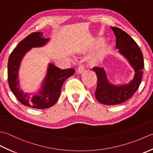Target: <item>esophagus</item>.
<instances>
[{
	"mask_svg": "<svg viewBox=\"0 0 153 153\" xmlns=\"http://www.w3.org/2000/svg\"><path fill=\"white\" fill-rule=\"evenodd\" d=\"M77 71H78V73H79V74L82 73L84 72V71H85V67H84L82 65H80V66H79V67H78Z\"/></svg>",
	"mask_w": 153,
	"mask_h": 153,
	"instance_id": "1",
	"label": "esophagus"
}]
</instances>
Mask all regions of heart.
<instances>
[{"label":"heart","mask_w":153,"mask_h":153,"mask_svg":"<svg viewBox=\"0 0 153 153\" xmlns=\"http://www.w3.org/2000/svg\"><path fill=\"white\" fill-rule=\"evenodd\" d=\"M104 42V39L102 38H98L94 40V42L92 43L91 45H90V48L94 49L97 48L100 45H101ZM110 50V47L108 45H104L102 48L99 49V51L96 53L94 55V57L91 59V63L92 64H96L99 63L100 61H101L105 57V56L106 55L109 51Z\"/></svg>","instance_id":"heart-1"}]
</instances>
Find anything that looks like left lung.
Returning a JSON list of instances; mask_svg holds the SVG:
<instances>
[{
  "label": "left lung",
  "instance_id": "obj_1",
  "mask_svg": "<svg viewBox=\"0 0 153 153\" xmlns=\"http://www.w3.org/2000/svg\"><path fill=\"white\" fill-rule=\"evenodd\" d=\"M110 27L116 37V48L134 68L135 76L127 85L114 86L108 82L104 68L95 67L92 70L96 72L98 79L94 94L97 100L105 105H117L131 98L139 88L142 80L144 61L141 49L128 33L119 27Z\"/></svg>",
  "mask_w": 153,
  "mask_h": 153
}]
</instances>
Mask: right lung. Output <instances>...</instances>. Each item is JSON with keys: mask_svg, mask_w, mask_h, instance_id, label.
<instances>
[{"mask_svg": "<svg viewBox=\"0 0 153 153\" xmlns=\"http://www.w3.org/2000/svg\"><path fill=\"white\" fill-rule=\"evenodd\" d=\"M48 40V38H43L42 32L32 33L22 40L14 49L9 57L8 63V85L18 100L27 106L40 110L50 108L57 102L65 80L75 72L73 68L61 69L53 64H49L41 91L36 94L30 96L20 89L18 71L23 56L31 48L42 46Z\"/></svg>", "mask_w": 153, "mask_h": 153, "instance_id": "obj_1", "label": "right lung"}]
</instances>
